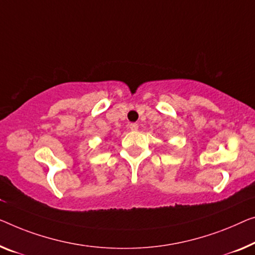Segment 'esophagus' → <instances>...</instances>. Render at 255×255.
Returning <instances> with one entry per match:
<instances>
[{
  "label": "esophagus",
  "mask_w": 255,
  "mask_h": 255,
  "mask_svg": "<svg viewBox=\"0 0 255 255\" xmlns=\"http://www.w3.org/2000/svg\"><path fill=\"white\" fill-rule=\"evenodd\" d=\"M129 127H130V129H131L132 131H135V130H137V129H138V125L135 124V123H132V124H130V126H129Z\"/></svg>",
  "instance_id": "34e87169"
}]
</instances>
